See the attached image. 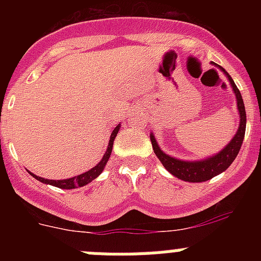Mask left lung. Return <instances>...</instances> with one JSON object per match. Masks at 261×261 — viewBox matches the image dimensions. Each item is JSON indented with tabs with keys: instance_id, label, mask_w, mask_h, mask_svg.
Instances as JSON below:
<instances>
[{
	"instance_id": "obj_1",
	"label": "left lung",
	"mask_w": 261,
	"mask_h": 261,
	"mask_svg": "<svg viewBox=\"0 0 261 261\" xmlns=\"http://www.w3.org/2000/svg\"><path fill=\"white\" fill-rule=\"evenodd\" d=\"M220 68L221 71H223V74L227 77L230 82V86L232 87L237 98V105H238L239 111V126L238 130L232 137L231 141L223 147L220 153L214 154V155L209 156V158L201 159V161H181V159L174 158V156L167 155L161 150V147L156 144L155 138H154L153 133H150V141L153 145V150L158 159L162 162L165 168L170 174L176 176L177 179H181L184 181H190V183H200V181H206L216 175L221 174L225 170H227L230 165L232 163L237 155H238L239 150H241L242 142H243L244 133H246V108H244L243 99H242L241 91L238 90L237 85L234 84L232 78L230 77L229 73L222 68V66L217 65Z\"/></svg>"
}]
</instances>
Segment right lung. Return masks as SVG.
Returning <instances> with one entry per match:
<instances>
[{
  "instance_id": "right-lung-1",
  "label": "right lung",
  "mask_w": 261,
  "mask_h": 261,
  "mask_svg": "<svg viewBox=\"0 0 261 261\" xmlns=\"http://www.w3.org/2000/svg\"><path fill=\"white\" fill-rule=\"evenodd\" d=\"M119 129H120V124H117V125L114 128V130H112V133H111L107 150H106L102 161H100V162H99L96 166H94L91 170H89V171L84 172V174H81V175H77V176L69 177V179H62V180H49V179H44V177L36 176L35 174H32V172L29 171L30 175H32V176L35 177L36 180L41 181V183L50 184V186L57 187V188H62V190H73V188H78V187L86 186V184H89L90 181H93L94 179H96L99 175L102 174L103 170H105L106 163H107L108 159H110L111 151H112V146H114L115 137H116L117 132H119Z\"/></svg>"
}]
</instances>
